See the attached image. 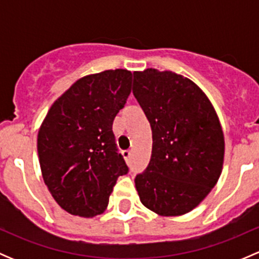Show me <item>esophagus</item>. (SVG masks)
Segmentation results:
<instances>
[{
    "label": "esophagus",
    "instance_id": "1",
    "mask_svg": "<svg viewBox=\"0 0 259 259\" xmlns=\"http://www.w3.org/2000/svg\"><path fill=\"white\" fill-rule=\"evenodd\" d=\"M122 156H124V158H125V160L130 161V160H132V151H130V150H124V151H122Z\"/></svg>",
    "mask_w": 259,
    "mask_h": 259
}]
</instances>
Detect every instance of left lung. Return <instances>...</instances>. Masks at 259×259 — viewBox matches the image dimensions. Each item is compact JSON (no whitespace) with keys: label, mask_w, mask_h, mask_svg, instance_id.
<instances>
[{"label":"left lung","mask_w":259,"mask_h":259,"mask_svg":"<svg viewBox=\"0 0 259 259\" xmlns=\"http://www.w3.org/2000/svg\"><path fill=\"white\" fill-rule=\"evenodd\" d=\"M133 94L153 134L150 161L135 177L140 200L159 215L188 213L209 194L223 168L215 110L192 80L171 71H135Z\"/></svg>","instance_id":"left-lung-1"}]
</instances>
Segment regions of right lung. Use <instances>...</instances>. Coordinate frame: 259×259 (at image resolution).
<instances>
[{"instance_id":"1","label":"right lung","mask_w":259,"mask_h":259,"mask_svg":"<svg viewBox=\"0 0 259 259\" xmlns=\"http://www.w3.org/2000/svg\"><path fill=\"white\" fill-rule=\"evenodd\" d=\"M132 72L122 69L81 77L52 104L38 130L44 182L70 214L103 213L117 178L129 171L117 153L113 121L132 93Z\"/></svg>"}]
</instances>
